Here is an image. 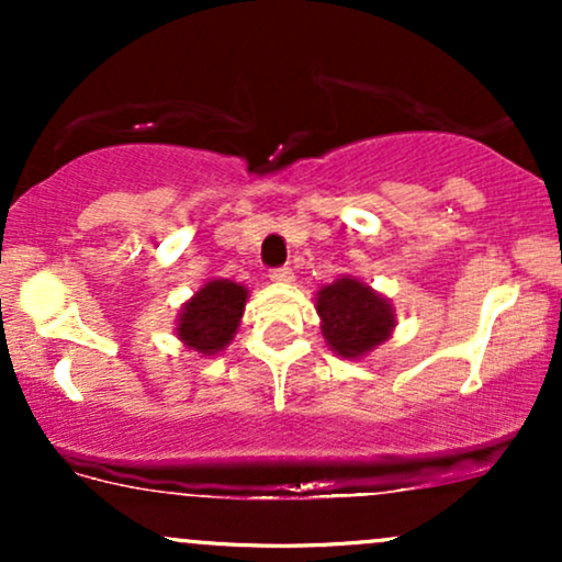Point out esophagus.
Returning <instances> with one entry per match:
<instances>
[{"mask_svg":"<svg viewBox=\"0 0 562 562\" xmlns=\"http://www.w3.org/2000/svg\"><path fill=\"white\" fill-rule=\"evenodd\" d=\"M293 269L290 267H277V269H272V272H269V280L272 282H293Z\"/></svg>","mask_w":562,"mask_h":562,"instance_id":"1","label":"esophagus"}]
</instances>
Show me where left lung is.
Instances as JSON below:
<instances>
[{
  "label": "left lung",
  "mask_w": 562,
  "mask_h": 562,
  "mask_svg": "<svg viewBox=\"0 0 562 562\" xmlns=\"http://www.w3.org/2000/svg\"><path fill=\"white\" fill-rule=\"evenodd\" d=\"M317 314L327 346L344 359L370 353L385 344L396 327L389 299L348 274L317 290Z\"/></svg>",
  "instance_id": "1"
}]
</instances>
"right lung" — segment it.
Wrapping results in <instances>:
<instances>
[{
	"label": "right lung",
	"mask_w": 562,
	"mask_h": 562,
	"mask_svg": "<svg viewBox=\"0 0 562 562\" xmlns=\"http://www.w3.org/2000/svg\"><path fill=\"white\" fill-rule=\"evenodd\" d=\"M248 288L232 280H211L184 303L177 319V338L192 351L214 357L240 327Z\"/></svg>",
	"instance_id": "add662e5"
}]
</instances>
